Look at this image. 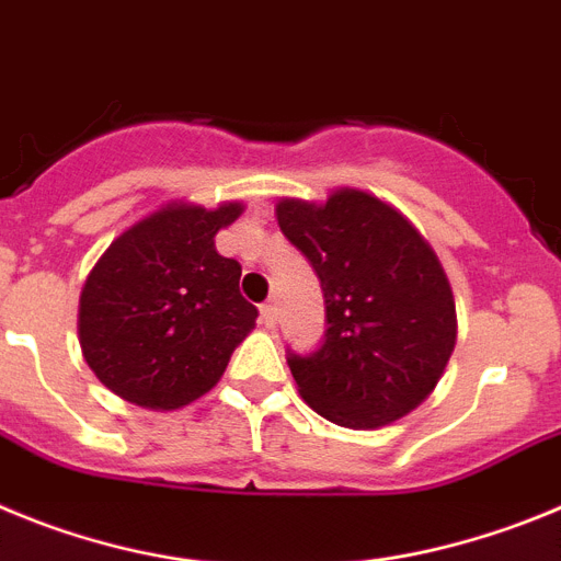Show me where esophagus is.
<instances>
[{
	"mask_svg": "<svg viewBox=\"0 0 561 561\" xmlns=\"http://www.w3.org/2000/svg\"><path fill=\"white\" fill-rule=\"evenodd\" d=\"M260 324L262 327H268V330H274L276 327V305H262L260 307Z\"/></svg>",
	"mask_w": 561,
	"mask_h": 561,
	"instance_id": "34e87169",
	"label": "esophagus"
}]
</instances>
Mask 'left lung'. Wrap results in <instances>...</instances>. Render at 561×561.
Wrapping results in <instances>:
<instances>
[{"instance_id": "8db88e82", "label": "left lung", "mask_w": 561, "mask_h": 561, "mask_svg": "<svg viewBox=\"0 0 561 561\" xmlns=\"http://www.w3.org/2000/svg\"><path fill=\"white\" fill-rule=\"evenodd\" d=\"M282 234L321 279L327 337L287 357L301 400L352 431L408 416L456 350V299L436 251L377 195L341 186L327 201L282 198Z\"/></svg>"}]
</instances>
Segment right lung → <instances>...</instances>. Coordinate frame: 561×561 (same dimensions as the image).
I'll list each match as a JSON object with an SVG mask.
<instances>
[{"mask_svg": "<svg viewBox=\"0 0 561 561\" xmlns=\"http://www.w3.org/2000/svg\"><path fill=\"white\" fill-rule=\"evenodd\" d=\"M245 206L170 201L103 251L85 276L78 337L105 388L150 411H175L218 386L231 352L256 324L240 293V262L215 234Z\"/></svg>", "mask_w": 561, "mask_h": 561, "instance_id": "1", "label": "right lung"}]
</instances>
